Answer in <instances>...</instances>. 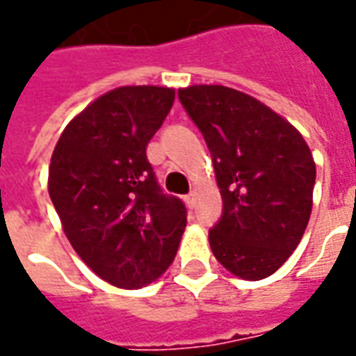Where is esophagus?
Here are the masks:
<instances>
[{"label":"esophagus","instance_id":"1","mask_svg":"<svg viewBox=\"0 0 356 356\" xmlns=\"http://www.w3.org/2000/svg\"><path fill=\"white\" fill-rule=\"evenodd\" d=\"M184 202H186V205H188L190 209H193V207H195V193H188V195L184 197Z\"/></svg>","mask_w":356,"mask_h":356}]
</instances>
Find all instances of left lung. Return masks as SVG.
<instances>
[{
  "mask_svg": "<svg viewBox=\"0 0 356 356\" xmlns=\"http://www.w3.org/2000/svg\"><path fill=\"white\" fill-rule=\"evenodd\" d=\"M207 143L222 197L209 244L230 273L259 281L285 264L312 211L316 164L302 136L271 108L222 85L178 90Z\"/></svg>",
  "mask_w": 356,
  "mask_h": 356,
  "instance_id": "left-lung-1",
  "label": "left lung"
}]
</instances>
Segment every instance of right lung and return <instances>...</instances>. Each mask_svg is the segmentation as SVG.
Listing matches in <instances>:
<instances>
[{
	"instance_id": "add662e5",
	"label": "right lung",
	"mask_w": 356,
	"mask_h": 356,
	"mask_svg": "<svg viewBox=\"0 0 356 356\" xmlns=\"http://www.w3.org/2000/svg\"><path fill=\"white\" fill-rule=\"evenodd\" d=\"M174 89L120 87L71 120L54 149L48 192L65 236L87 266L120 289H139L172 264L186 205L159 186L147 143Z\"/></svg>"
}]
</instances>
